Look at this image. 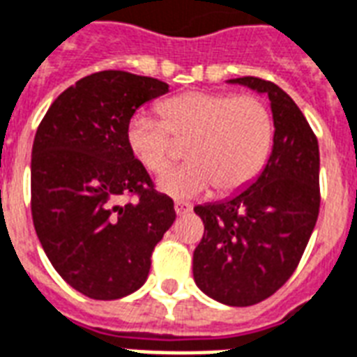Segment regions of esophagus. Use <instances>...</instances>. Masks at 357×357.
Returning <instances> with one entry per match:
<instances>
[{
  "label": "esophagus",
  "mask_w": 357,
  "mask_h": 357,
  "mask_svg": "<svg viewBox=\"0 0 357 357\" xmlns=\"http://www.w3.org/2000/svg\"><path fill=\"white\" fill-rule=\"evenodd\" d=\"M192 211V205L190 203H184V201H176L175 203V213L181 216V214H186Z\"/></svg>",
  "instance_id": "esophagus-1"
}]
</instances>
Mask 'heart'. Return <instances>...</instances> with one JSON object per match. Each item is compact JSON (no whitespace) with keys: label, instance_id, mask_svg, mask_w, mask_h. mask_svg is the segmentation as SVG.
<instances>
[{"label":"heart","instance_id":"b5f03b06","mask_svg":"<svg viewBox=\"0 0 357 357\" xmlns=\"http://www.w3.org/2000/svg\"><path fill=\"white\" fill-rule=\"evenodd\" d=\"M158 111L162 120L144 112L133 114L126 126V143L144 169L162 173L175 160L170 137L190 141V163L158 178V190L169 197L192 199L213 186L220 194L239 192L269 160L275 137L273 116L254 96L186 92L165 99Z\"/></svg>","mask_w":357,"mask_h":357}]
</instances>
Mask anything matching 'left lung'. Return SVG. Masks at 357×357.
<instances>
[{"label":"left lung","mask_w":357,"mask_h":357,"mask_svg":"<svg viewBox=\"0 0 357 357\" xmlns=\"http://www.w3.org/2000/svg\"><path fill=\"white\" fill-rule=\"evenodd\" d=\"M265 96L275 137L259 175L231 197L197 205L205 233L194 250V280L214 301H264L296 271L320 211V150L296 101L273 82L229 79Z\"/></svg>","instance_id":"8db88e82"}]
</instances>
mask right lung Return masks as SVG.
Segmentation results:
<instances>
[{"label": "right lung", "instance_id": "add662e5", "mask_svg": "<svg viewBox=\"0 0 357 357\" xmlns=\"http://www.w3.org/2000/svg\"><path fill=\"white\" fill-rule=\"evenodd\" d=\"M169 92L167 82L99 71L54 99L31 149V216L50 264L92 299H120L149 278L150 256L176 214L152 188L126 143L139 107ZM137 193L118 206L120 195Z\"/></svg>", "mask_w": 357, "mask_h": 357}]
</instances>
